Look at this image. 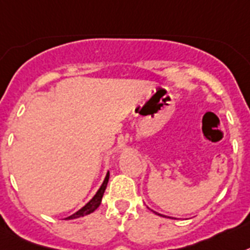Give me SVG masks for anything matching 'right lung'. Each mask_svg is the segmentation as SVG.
<instances>
[{
  "instance_id": "add662e5",
  "label": "right lung",
  "mask_w": 250,
  "mask_h": 250,
  "mask_svg": "<svg viewBox=\"0 0 250 250\" xmlns=\"http://www.w3.org/2000/svg\"><path fill=\"white\" fill-rule=\"evenodd\" d=\"M108 177H110V174L106 175V179H104V181H103V184L101 185V188L98 189V191L96 193V195L90 199L88 203L84 206L83 208H80L79 211L75 212L74 214H71V216H69L67 217V220H73V218H79V217H83V216H86V214L92 213V212H94L97 209V208L100 207L101 202H102V197H103V193H104V190H106V187H107V183H108Z\"/></svg>"
}]
</instances>
